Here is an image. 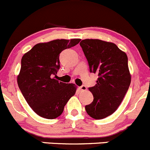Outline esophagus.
<instances>
[{"instance_id":"34e87169","label":"esophagus","mask_w":150,"mask_h":150,"mask_svg":"<svg viewBox=\"0 0 150 150\" xmlns=\"http://www.w3.org/2000/svg\"><path fill=\"white\" fill-rule=\"evenodd\" d=\"M79 89L81 91H82V92H84V91H86V86H84V85H82V86H81L79 87Z\"/></svg>"}]
</instances>
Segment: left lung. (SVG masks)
Returning a JSON list of instances; mask_svg holds the SVG:
<instances>
[{
    "label": "left lung",
    "instance_id": "left-lung-1",
    "mask_svg": "<svg viewBox=\"0 0 150 150\" xmlns=\"http://www.w3.org/2000/svg\"><path fill=\"white\" fill-rule=\"evenodd\" d=\"M80 45L90 72L98 75L97 84L89 88L93 102L85 110L92 118L103 119L118 109L129 89L132 77L128 57L115 44L101 40H83Z\"/></svg>",
    "mask_w": 150,
    "mask_h": 150
}]
</instances>
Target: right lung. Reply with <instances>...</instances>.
<instances>
[{
	"label": "right lung",
	"instance_id": "1",
	"mask_svg": "<svg viewBox=\"0 0 150 150\" xmlns=\"http://www.w3.org/2000/svg\"><path fill=\"white\" fill-rule=\"evenodd\" d=\"M80 40L61 39L38 43L23 55L18 85L27 103L40 116L47 119L58 118L75 95L74 84H66L54 78L60 68V53Z\"/></svg>",
	"mask_w": 150,
	"mask_h": 150
}]
</instances>
